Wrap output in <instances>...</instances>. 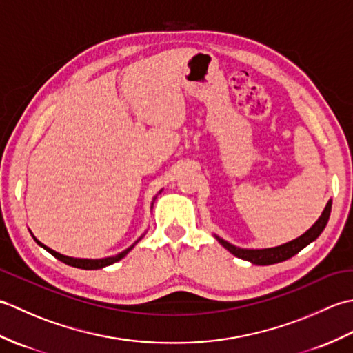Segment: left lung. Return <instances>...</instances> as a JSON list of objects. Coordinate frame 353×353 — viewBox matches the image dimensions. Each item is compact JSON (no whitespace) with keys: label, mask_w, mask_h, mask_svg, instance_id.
Returning a JSON list of instances; mask_svg holds the SVG:
<instances>
[{"label":"left lung","mask_w":353,"mask_h":353,"mask_svg":"<svg viewBox=\"0 0 353 353\" xmlns=\"http://www.w3.org/2000/svg\"><path fill=\"white\" fill-rule=\"evenodd\" d=\"M331 208H332V200L327 201V205L325 208V211L321 212L320 219L312 224V228L305 232L303 235H301L292 241L277 245V247H272V249H239V247L230 244L228 241H224L220 236L215 238L219 239V243L228 249L232 254H235L236 258H241L244 261H249L252 264L256 265H270V264H277V262L287 261L290 258L294 256L302 249H305L306 245L311 244L312 241H316L319 238V235L323 232V229L326 228L329 215H331Z\"/></svg>","instance_id":"obj_1"}]
</instances>
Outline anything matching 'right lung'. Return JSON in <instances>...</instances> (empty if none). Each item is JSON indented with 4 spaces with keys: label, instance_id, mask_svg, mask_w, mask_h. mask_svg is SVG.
Returning a JSON list of instances; mask_svg holds the SVG:
<instances>
[{
    "label": "right lung",
    "instance_id": "1",
    "mask_svg": "<svg viewBox=\"0 0 353 353\" xmlns=\"http://www.w3.org/2000/svg\"><path fill=\"white\" fill-rule=\"evenodd\" d=\"M142 238V236H141ZM139 238V239H141ZM138 239V241H139ZM34 241L39 244L41 247H43L45 250L47 252H50L52 256L54 258H57L59 261H62V262H65V264H68V265H71V267H77V268H83V270H99V268H103V267H108V265H110V264H115V262H118L119 259H123L127 253H129L133 247H134V243L133 245H130L129 249H125L124 252H121V253H118V254H115V256H109V258H103V259H81V258H71V256H65V254H61V253H57V252H54V250H51L50 247H47V245H43L42 243H39L37 241V239L34 238Z\"/></svg>",
    "mask_w": 353,
    "mask_h": 353
}]
</instances>
